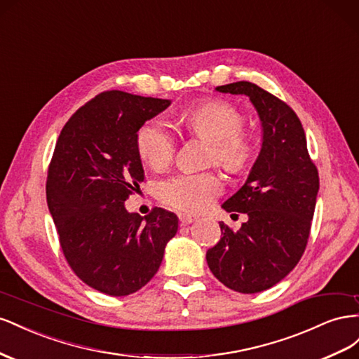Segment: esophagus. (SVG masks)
Returning a JSON list of instances; mask_svg holds the SVG:
<instances>
[{
    "instance_id": "34e87169",
    "label": "esophagus",
    "mask_w": 359,
    "mask_h": 359,
    "mask_svg": "<svg viewBox=\"0 0 359 359\" xmlns=\"http://www.w3.org/2000/svg\"><path fill=\"white\" fill-rule=\"evenodd\" d=\"M179 221H180L182 225H188V224H192L194 221H196V218L191 217V215H188V213H180Z\"/></svg>"
}]
</instances>
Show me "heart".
Returning a JSON list of instances; mask_svg holds the SVG:
<instances>
[{
  "label": "heart",
  "instance_id": "1",
  "mask_svg": "<svg viewBox=\"0 0 359 359\" xmlns=\"http://www.w3.org/2000/svg\"><path fill=\"white\" fill-rule=\"evenodd\" d=\"M185 125L194 137L212 144L210 162L230 172H239L252 158V140L242 132L245 117L229 102L213 100L189 109ZM141 159L153 170H165L176 151V138L163 120L153 118L137 135ZM221 180L212 172L179 174L158 187L159 198L171 208L185 212L206 209L221 192Z\"/></svg>",
  "mask_w": 359,
  "mask_h": 359
}]
</instances>
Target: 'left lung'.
<instances>
[{"label":"left lung","instance_id":"8db88e82","mask_svg":"<svg viewBox=\"0 0 359 359\" xmlns=\"http://www.w3.org/2000/svg\"><path fill=\"white\" fill-rule=\"evenodd\" d=\"M248 96L262 121V147L241 189L222 204L247 213L233 231L222 221L221 239L208 250L209 269L229 289L259 293L280 283L301 260L310 236L319 172L306 150L294 111L248 81L217 87Z\"/></svg>","mask_w":359,"mask_h":359}]
</instances>
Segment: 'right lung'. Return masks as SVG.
Masks as SVG:
<instances>
[{"label": "right lung", "instance_id": "1", "mask_svg": "<svg viewBox=\"0 0 359 359\" xmlns=\"http://www.w3.org/2000/svg\"><path fill=\"white\" fill-rule=\"evenodd\" d=\"M170 104L104 91L69 118L49 163L46 200L65 257L79 280L109 296L144 287L177 233L172 212L155 208L142 218L125 208L144 180L138 130Z\"/></svg>", "mask_w": 359, "mask_h": 359}]
</instances>
